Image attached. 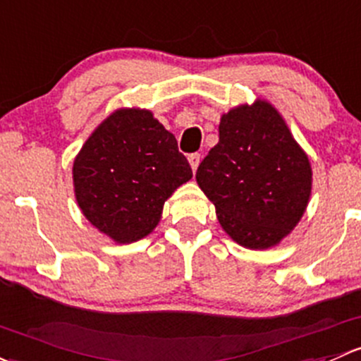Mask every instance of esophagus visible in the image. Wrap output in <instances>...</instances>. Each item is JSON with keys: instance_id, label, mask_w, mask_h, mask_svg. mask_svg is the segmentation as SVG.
Wrapping results in <instances>:
<instances>
[{"instance_id": "1", "label": "esophagus", "mask_w": 361, "mask_h": 361, "mask_svg": "<svg viewBox=\"0 0 361 361\" xmlns=\"http://www.w3.org/2000/svg\"><path fill=\"white\" fill-rule=\"evenodd\" d=\"M188 162H190L192 171H197V168H199V162H200V154H190V155H188Z\"/></svg>"}]
</instances>
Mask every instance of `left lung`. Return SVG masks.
<instances>
[{
    "label": "left lung",
    "mask_w": 361,
    "mask_h": 361,
    "mask_svg": "<svg viewBox=\"0 0 361 361\" xmlns=\"http://www.w3.org/2000/svg\"><path fill=\"white\" fill-rule=\"evenodd\" d=\"M311 164L271 104L238 105L219 121V142L195 180L214 204L219 225L237 244H280L305 214Z\"/></svg>",
    "instance_id": "1"
}]
</instances>
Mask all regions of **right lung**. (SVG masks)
I'll return each mask as SVG.
<instances>
[{"instance_id": "add662e5", "label": "right lung", "mask_w": 361, "mask_h": 361, "mask_svg": "<svg viewBox=\"0 0 361 361\" xmlns=\"http://www.w3.org/2000/svg\"><path fill=\"white\" fill-rule=\"evenodd\" d=\"M192 178L178 142L145 109H119L97 128L72 166L78 206L117 244L147 237L164 202Z\"/></svg>"}]
</instances>
